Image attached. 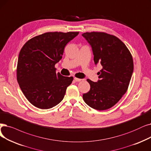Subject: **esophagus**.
<instances>
[{
  "mask_svg": "<svg viewBox=\"0 0 151 151\" xmlns=\"http://www.w3.org/2000/svg\"><path fill=\"white\" fill-rule=\"evenodd\" d=\"M74 80H75L76 82H79V81H81V79H80V78H76V77H74Z\"/></svg>",
  "mask_w": 151,
  "mask_h": 151,
  "instance_id": "1",
  "label": "esophagus"
}]
</instances>
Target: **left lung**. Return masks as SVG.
<instances>
[{
	"label": "left lung",
	"mask_w": 151,
	"mask_h": 151,
	"mask_svg": "<svg viewBox=\"0 0 151 151\" xmlns=\"http://www.w3.org/2000/svg\"><path fill=\"white\" fill-rule=\"evenodd\" d=\"M82 36L91 46L96 65L102 68L97 82L88 79L90 90L83 98L91 108L107 110L125 94L133 72L132 54L120 39L102 32H85Z\"/></svg>",
	"instance_id": "obj_1"
}]
</instances>
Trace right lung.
<instances>
[{"mask_svg": "<svg viewBox=\"0 0 151 151\" xmlns=\"http://www.w3.org/2000/svg\"><path fill=\"white\" fill-rule=\"evenodd\" d=\"M79 32H49L32 37L19 52L17 81L23 93L34 106L52 108L63 99L73 78L56 73L55 65L64 48Z\"/></svg>", "mask_w": 151, "mask_h": 151, "instance_id": "1", "label": "right lung"}]
</instances>
